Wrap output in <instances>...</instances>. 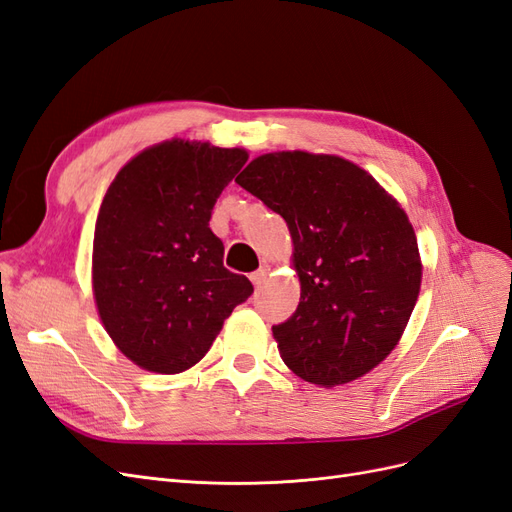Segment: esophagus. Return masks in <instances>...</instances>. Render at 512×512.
<instances>
[{
  "label": "esophagus",
  "instance_id": "34e87169",
  "mask_svg": "<svg viewBox=\"0 0 512 512\" xmlns=\"http://www.w3.org/2000/svg\"><path fill=\"white\" fill-rule=\"evenodd\" d=\"M267 275H269V267H267V265H262L258 271H254V273L250 275V280H252V284L258 288L262 282L267 280Z\"/></svg>",
  "mask_w": 512,
  "mask_h": 512
}]
</instances>
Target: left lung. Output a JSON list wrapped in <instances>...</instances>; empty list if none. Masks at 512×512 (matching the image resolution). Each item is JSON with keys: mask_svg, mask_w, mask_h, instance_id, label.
Masks as SVG:
<instances>
[{"mask_svg": "<svg viewBox=\"0 0 512 512\" xmlns=\"http://www.w3.org/2000/svg\"><path fill=\"white\" fill-rule=\"evenodd\" d=\"M288 224L301 282L297 312L275 324L299 378L337 386L397 346L423 265L406 211L356 164L307 151L265 153L235 179Z\"/></svg>", "mask_w": 512, "mask_h": 512, "instance_id": "obj_1", "label": "left lung"}]
</instances>
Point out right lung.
<instances>
[{
	"mask_svg": "<svg viewBox=\"0 0 512 512\" xmlns=\"http://www.w3.org/2000/svg\"><path fill=\"white\" fill-rule=\"evenodd\" d=\"M245 149L166 141L123 166L94 235V297L106 333L132 363L179 374L209 352L224 320L254 292L224 267L209 228Z\"/></svg>",
	"mask_w": 512,
	"mask_h": 512,
	"instance_id": "obj_1",
	"label": "right lung"
}]
</instances>
